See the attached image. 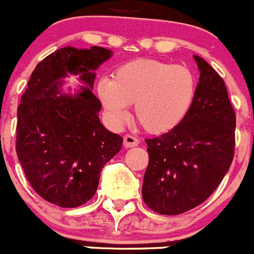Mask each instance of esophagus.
I'll list each match as a JSON object with an SVG mask.
<instances>
[{"label": "esophagus", "mask_w": 254, "mask_h": 254, "mask_svg": "<svg viewBox=\"0 0 254 254\" xmlns=\"http://www.w3.org/2000/svg\"><path fill=\"white\" fill-rule=\"evenodd\" d=\"M123 145L126 147H134L138 145V140L131 134H126L125 137H123Z\"/></svg>", "instance_id": "34e87169"}]
</instances>
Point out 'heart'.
Segmentation results:
<instances>
[{"mask_svg": "<svg viewBox=\"0 0 254 254\" xmlns=\"http://www.w3.org/2000/svg\"><path fill=\"white\" fill-rule=\"evenodd\" d=\"M96 93L114 125L136 120L145 131L163 134L178 127L196 96V77L188 67L158 60H133L117 67L113 80L102 78Z\"/></svg>", "mask_w": 254, "mask_h": 254, "instance_id": "obj_1", "label": "heart"}]
</instances>
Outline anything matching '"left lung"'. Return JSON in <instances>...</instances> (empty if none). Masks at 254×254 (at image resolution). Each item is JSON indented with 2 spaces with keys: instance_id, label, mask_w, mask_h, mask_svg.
I'll use <instances>...</instances> for the list:
<instances>
[{
  "instance_id": "left-lung-1",
  "label": "left lung",
  "mask_w": 254,
  "mask_h": 254,
  "mask_svg": "<svg viewBox=\"0 0 254 254\" xmlns=\"http://www.w3.org/2000/svg\"><path fill=\"white\" fill-rule=\"evenodd\" d=\"M196 96L183 122L167 133L147 138L149 165L142 198L161 215L197 207L223 181L234 158L235 112L225 82L202 57Z\"/></svg>"
}]
</instances>
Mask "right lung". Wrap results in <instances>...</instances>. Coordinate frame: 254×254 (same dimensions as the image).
Masks as SVG:
<instances>
[{"label": "right lung", "mask_w": 254, "mask_h": 254, "mask_svg": "<svg viewBox=\"0 0 254 254\" xmlns=\"http://www.w3.org/2000/svg\"><path fill=\"white\" fill-rule=\"evenodd\" d=\"M112 57L102 47H64L37 64L17 108L16 154L31 187L60 207L93 198L102 169L122 149L123 138L108 131L93 94L95 69ZM78 74L85 85L64 93L62 78Z\"/></svg>", "instance_id": "1"}]
</instances>
